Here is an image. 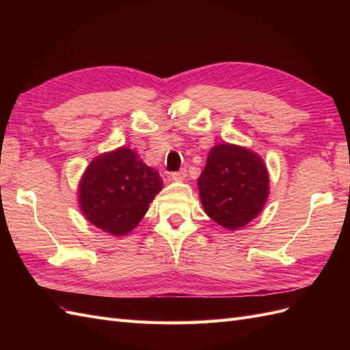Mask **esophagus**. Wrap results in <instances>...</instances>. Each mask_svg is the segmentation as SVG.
I'll return each mask as SVG.
<instances>
[{
	"instance_id": "esophagus-1",
	"label": "esophagus",
	"mask_w": 350,
	"mask_h": 350,
	"mask_svg": "<svg viewBox=\"0 0 350 350\" xmlns=\"http://www.w3.org/2000/svg\"><path fill=\"white\" fill-rule=\"evenodd\" d=\"M185 178H187L185 169H183V171H179V172H172L171 174V179L175 183H183V181H185Z\"/></svg>"
}]
</instances>
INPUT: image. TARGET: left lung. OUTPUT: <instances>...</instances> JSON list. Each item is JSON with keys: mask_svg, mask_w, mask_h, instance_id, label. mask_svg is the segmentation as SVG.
<instances>
[{"mask_svg": "<svg viewBox=\"0 0 350 350\" xmlns=\"http://www.w3.org/2000/svg\"><path fill=\"white\" fill-rule=\"evenodd\" d=\"M197 185L206 215L229 230L256 219L270 194L269 171L261 156L230 143L211 147Z\"/></svg>", "mask_w": 350, "mask_h": 350, "instance_id": "left-lung-1", "label": "left lung"}]
</instances>
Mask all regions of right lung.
<instances>
[{"label": "right lung", "instance_id": "obj_1", "mask_svg": "<svg viewBox=\"0 0 350 350\" xmlns=\"http://www.w3.org/2000/svg\"><path fill=\"white\" fill-rule=\"evenodd\" d=\"M162 187L156 169L121 146L92 159L84 169L77 188L79 206L93 226L124 237L140 224Z\"/></svg>", "mask_w": 350, "mask_h": 350}]
</instances>
